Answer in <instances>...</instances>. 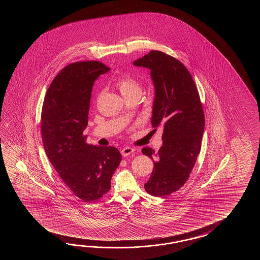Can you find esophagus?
<instances>
[{
	"instance_id": "34e87169",
	"label": "esophagus",
	"mask_w": 260,
	"mask_h": 260,
	"mask_svg": "<svg viewBox=\"0 0 260 260\" xmlns=\"http://www.w3.org/2000/svg\"><path fill=\"white\" fill-rule=\"evenodd\" d=\"M135 151V149L130 148V147H124L123 149L121 150V153H122V157H127L130 154H132L133 152Z\"/></svg>"
}]
</instances>
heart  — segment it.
<instances>
[{
  "mask_svg": "<svg viewBox=\"0 0 260 260\" xmlns=\"http://www.w3.org/2000/svg\"><path fill=\"white\" fill-rule=\"evenodd\" d=\"M116 85L123 96H127L129 94L136 93H141V87L139 83L129 75H123L122 77L119 78Z\"/></svg>",
  "mask_w": 260,
  "mask_h": 260,
  "instance_id": "1",
  "label": "heart"
}]
</instances>
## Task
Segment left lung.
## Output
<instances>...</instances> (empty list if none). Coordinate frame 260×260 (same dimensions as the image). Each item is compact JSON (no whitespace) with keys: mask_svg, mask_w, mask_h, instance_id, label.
I'll return each instance as SVG.
<instances>
[{"mask_svg":"<svg viewBox=\"0 0 260 260\" xmlns=\"http://www.w3.org/2000/svg\"><path fill=\"white\" fill-rule=\"evenodd\" d=\"M134 65L150 70L155 100L151 123L162 127V146L158 152L143 148L154 164L148 193L162 197L178 190L188 180L201 151L205 113L198 89L187 68L164 52L151 50Z\"/></svg>","mask_w":260,"mask_h":260,"instance_id":"8db88e82","label":"left lung"}]
</instances>
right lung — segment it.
Listing matches in <instances>:
<instances>
[{"label":"right lung","instance_id":"obj_1","mask_svg":"<svg viewBox=\"0 0 260 260\" xmlns=\"http://www.w3.org/2000/svg\"><path fill=\"white\" fill-rule=\"evenodd\" d=\"M111 68L100 61H79L56 74L44 96L42 138L50 162L67 187L83 202H95L111 189L122 160L114 147L85 142L94 81Z\"/></svg>","mask_w":260,"mask_h":260}]
</instances>
